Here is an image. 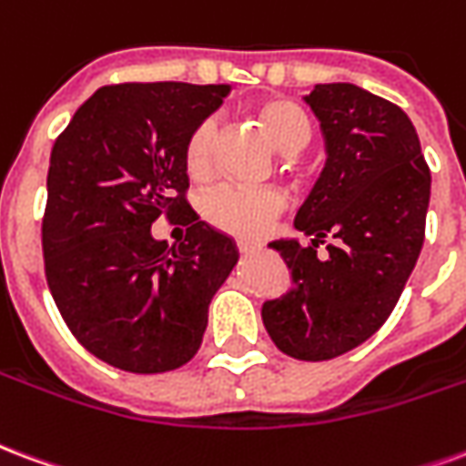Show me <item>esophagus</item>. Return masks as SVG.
<instances>
[{
	"mask_svg": "<svg viewBox=\"0 0 466 466\" xmlns=\"http://www.w3.org/2000/svg\"><path fill=\"white\" fill-rule=\"evenodd\" d=\"M260 250V243H250V240H238V253L248 256V253H256Z\"/></svg>",
	"mask_w": 466,
	"mask_h": 466,
	"instance_id": "34e87169",
	"label": "esophagus"
}]
</instances>
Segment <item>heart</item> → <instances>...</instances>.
<instances>
[{
    "label": "heart",
    "mask_w": 466,
    "mask_h": 466,
    "mask_svg": "<svg viewBox=\"0 0 466 466\" xmlns=\"http://www.w3.org/2000/svg\"><path fill=\"white\" fill-rule=\"evenodd\" d=\"M258 121L266 128L268 138L283 154H298L310 141V121L305 111L288 98H268L256 108ZM213 144H216V121L200 118L193 126L183 146V166L186 173L203 181L213 168ZM288 206L283 191L278 188H238L220 186L203 198V218L213 228L228 236L256 240L273 228L275 218Z\"/></svg>",
    "instance_id": "obj_1"
}]
</instances>
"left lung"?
<instances>
[{
	"label": "left lung",
	"instance_id": "left-lung-1",
	"mask_svg": "<svg viewBox=\"0 0 466 466\" xmlns=\"http://www.w3.org/2000/svg\"><path fill=\"white\" fill-rule=\"evenodd\" d=\"M328 161L295 228L310 246L273 240L293 288L263 303L278 350L305 362L345 355L395 310L424 243L430 168L405 111L355 84H318L305 96ZM325 237L336 243L317 256Z\"/></svg>",
	"mask_w": 466,
	"mask_h": 466
}]
</instances>
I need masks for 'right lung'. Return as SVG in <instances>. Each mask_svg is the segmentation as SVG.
<instances>
[{"mask_svg": "<svg viewBox=\"0 0 466 466\" xmlns=\"http://www.w3.org/2000/svg\"><path fill=\"white\" fill-rule=\"evenodd\" d=\"M226 84H111L54 141L42 220L44 273L71 335L126 372L156 375L198 352L208 305L238 263L236 243L186 200L183 146ZM158 215L187 243L150 236Z\"/></svg>", "mask_w": 466, "mask_h": 466, "instance_id": "obj_1", "label": "right lung"}]
</instances>
